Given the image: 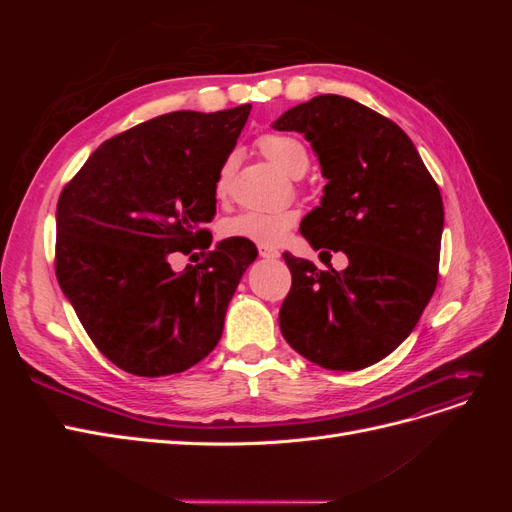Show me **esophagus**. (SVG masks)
<instances>
[{"mask_svg": "<svg viewBox=\"0 0 512 512\" xmlns=\"http://www.w3.org/2000/svg\"><path fill=\"white\" fill-rule=\"evenodd\" d=\"M258 254H260V258H265V260L280 258V252H277L275 247H271V245H258Z\"/></svg>", "mask_w": 512, "mask_h": 512, "instance_id": "34e87169", "label": "esophagus"}]
</instances>
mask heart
<instances>
[{"label":"heart","instance_id":"obj_1","mask_svg":"<svg viewBox=\"0 0 512 512\" xmlns=\"http://www.w3.org/2000/svg\"><path fill=\"white\" fill-rule=\"evenodd\" d=\"M260 151L290 177L307 168L309 156L299 138L288 134H265L258 141ZM230 164H224L218 181H215V194L226 198L230 188ZM297 220V213L290 209H247L222 222V235L230 239H243L258 245H275L286 235V230Z\"/></svg>","mask_w":512,"mask_h":512}]
</instances>
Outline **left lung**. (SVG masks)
Wrapping results in <instances>:
<instances>
[{
	"instance_id": "left-lung-1",
	"label": "left lung",
	"mask_w": 512,
	"mask_h": 512,
	"mask_svg": "<svg viewBox=\"0 0 512 512\" xmlns=\"http://www.w3.org/2000/svg\"><path fill=\"white\" fill-rule=\"evenodd\" d=\"M273 128L301 132L327 179L301 235L320 254L348 256L344 271H320L284 254L292 288L280 309L282 335L324 369L374 365L412 333L436 290L438 185L397 123L350 98L316 96L288 108Z\"/></svg>"
}]
</instances>
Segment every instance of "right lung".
<instances>
[{
  "mask_svg": "<svg viewBox=\"0 0 512 512\" xmlns=\"http://www.w3.org/2000/svg\"><path fill=\"white\" fill-rule=\"evenodd\" d=\"M177 111L104 141L57 203L55 273L98 350L134 376L190 369L218 346L256 245L211 252L215 181L250 115ZM175 253L204 262L177 274Z\"/></svg>",
  "mask_w": 512,
  "mask_h": 512,
  "instance_id": "right-lung-1",
  "label": "right lung"
}]
</instances>
